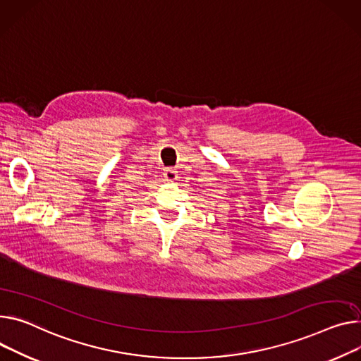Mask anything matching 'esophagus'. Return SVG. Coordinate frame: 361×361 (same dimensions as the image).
<instances>
[{"label":"esophagus","instance_id":"1","mask_svg":"<svg viewBox=\"0 0 361 361\" xmlns=\"http://www.w3.org/2000/svg\"><path fill=\"white\" fill-rule=\"evenodd\" d=\"M163 175H164V179L168 180V182H175L178 179V172L175 169H172V168L164 169Z\"/></svg>","mask_w":361,"mask_h":361}]
</instances>
